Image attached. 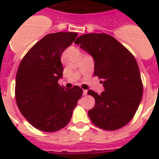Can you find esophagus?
<instances>
[{
    "instance_id": "34e87169",
    "label": "esophagus",
    "mask_w": 159,
    "mask_h": 159,
    "mask_svg": "<svg viewBox=\"0 0 159 159\" xmlns=\"http://www.w3.org/2000/svg\"><path fill=\"white\" fill-rule=\"evenodd\" d=\"M87 90H83V96H87Z\"/></svg>"
}]
</instances>
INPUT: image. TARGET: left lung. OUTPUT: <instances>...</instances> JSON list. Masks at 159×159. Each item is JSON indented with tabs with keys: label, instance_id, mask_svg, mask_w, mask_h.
<instances>
[{
	"label": "left lung",
	"instance_id": "obj_1",
	"mask_svg": "<svg viewBox=\"0 0 159 159\" xmlns=\"http://www.w3.org/2000/svg\"><path fill=\"white\" fill-rule=\"evenodd\" d=\"M94 59V75L105 91L92 90L95 106L88 111L91 120L106 130L120 129L132 120L140 104L143 84L138 63L129 51L107 34H86L74 42Z\"/></svg>",
	"mask_w": 159,
	"mask_h": 159
}]
</instances>
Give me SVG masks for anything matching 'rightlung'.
<instances>
[{
	"label": "right lung",
	"mask_w": 159,
	"mask_h": 159,
	"mask_svg": "<svg viewBox=\"0 0 159 159\" xmlns=\"http://www.w3.org/2000/svg\"><path fill=\"white\" fill-rule=\"evenodd\" d=\"M77 34H49L36 43L21 60L16 79V100L21 114L31 125L54 132L67 125L82 89H66L57 83L63 67L61 56Z\"/></svg>",
	"instance_id": "add662e5"
}]
</instances>
